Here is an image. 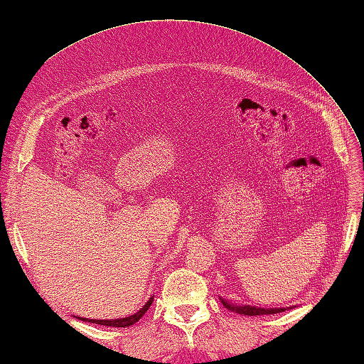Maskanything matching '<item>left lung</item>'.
<instances>
[{"mask_svg": "<svg viewBox=\"0 0 364 364\" xmlns=\"http://www.w3.org/2000/svg\"><path fill=\"white\" fill-rule=\"evenodd\" d=\"M222 304L225 308H228L230 311H235L237 314H244V316H262V314H277L284 311V308H272V310H266V308H257V306H250V305H244V306H237V305H231L228 301L222 300Z\"/></svg>", "mask_w": 364, "mask_h": 364, "instance_id": "8db88e82", "label": "left lung"}]
</instances>
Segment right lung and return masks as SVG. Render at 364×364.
Returning a JSON list of instances; mask_svg holds the SVG:
<instances>
[{"instance_id": "add662e5", "label": "right lung", "mask_w": 364, "mask_h": 364, "mask_svg": "<svg viewBox=\"0 0 364 364\" xmlns=\"http://www.w3.org/2000/svg\"><path fill=\"white\" fill-rule=\"evenodd\" d=\"M151 304H153V297H150V300L146 301L144 308H141V310H139L136 314L129 316V318H123V319H109V321H97V319H86V318H80V319L86 321V322L89 321L92 323H100V326H107V327H131L133 323H136L139 319L142 318Z\"/></svg>"}]
</instances>
